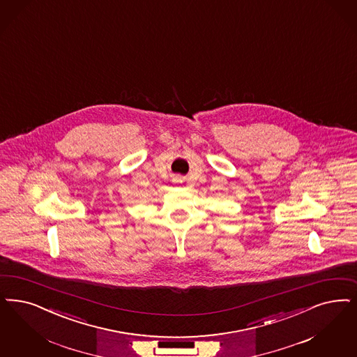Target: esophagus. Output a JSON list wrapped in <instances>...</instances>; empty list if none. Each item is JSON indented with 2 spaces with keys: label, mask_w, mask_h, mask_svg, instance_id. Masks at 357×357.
Returning <instances> with one entry per match:
<instances>
[{
  "label": "esophagus",
  "mask_w": 357,
  "mask_h": 357,
  "mask_svg": "<svg viewBox=\"0 0 357 357\" xmlns=\"http://www.w3.org/2000/svg\"><path fill=\"white\" fill-rule=\"evenodd\" d=\"M175 181H176V182H181L182 179H181V178H175Z\"/></svg>",
  "instance_id": "esophagus-1"
}]
</instances>
